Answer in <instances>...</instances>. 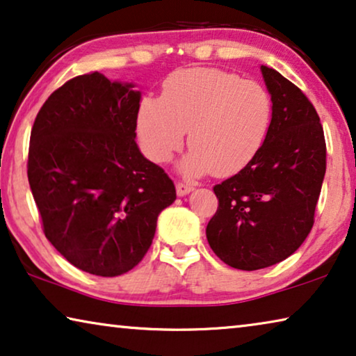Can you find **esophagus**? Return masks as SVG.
<instances>
[{
    "mask_svg": "<svg viewBox=\"0 0 356 356\" xmlns=\"http://www.w3.org/2000/svg\"><path fill=\"white\" fill-rule=\"evenodd\" d=\"M192 190H193V185H190V184H182V182H177V184H176L177 196L188 195L190 192H192Z\"/></svg>",
    "mask_w": 356,
    "mask_h": 356,
    "instance_id": "esophagus-1",
    "label": "esophagus"
}]
</instances>
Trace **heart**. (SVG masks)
I'll return each mask as SVG.
<instances>
[{"mask_svg":"<svg viewBox=\"0 0 356 356\" xmlns=\"http://www.w3.org/2000/svg\"><path fill=\"white\" fill-rule=\"evenodd\" d=\"M272 99L256 81L216 68H190L164 83L161 99L145 97L137 113V136L150 160L166 163L182 148L185 177L214 171L230 176L251 163L272 124Z\"/></svg>","mask_w":356,"mask_h":356,"instance_id":"obj_1","label":"heart"}]
</instances>
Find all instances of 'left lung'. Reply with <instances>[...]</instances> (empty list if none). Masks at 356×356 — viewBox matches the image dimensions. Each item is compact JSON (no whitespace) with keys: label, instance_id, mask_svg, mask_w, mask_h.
<instances>
[{"label":"left lung","instance_id":"left-lung-1","mask_svg":"<svg viewBox=\"0 0 356 356\" xmlns=\"http://www.w3.org/2000/svg\"><path fill=\"white\" fill-rule=\"evenodd\" d=\"M272 99V124L264 145L240 172L216 185L219 208L206 238L222 262L261 270L300 248L314 227L326 172V142L305 94L261 65Z\"/></svg>","mask_w":356,"mask_h":356}]
</instances>
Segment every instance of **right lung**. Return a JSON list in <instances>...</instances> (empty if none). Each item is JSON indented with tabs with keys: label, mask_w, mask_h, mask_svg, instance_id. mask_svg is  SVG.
<instances>
[{
	"label": "right lung",
	"mask_w": 356,
	"mask_h": 356,
	"mask_svg": "<svg viewBox=\"0 0 356 356\" xmlns=\"http://www.w3.org/2000/svg\"><path fill=\"white\" fill-rule=\"evenodd\" d=\"M94 72L49 95L30 136L29 182L51 245L76 268L118 277L150 248L176 187L136 144L140 91Z\"/></svg>",
	"instance_id": "right-lung-1"
}]
</instances>
